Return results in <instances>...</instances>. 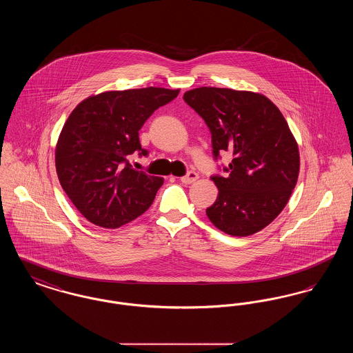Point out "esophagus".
<instances>
[{"mask_svg":"<svg viewBox=\"0 0 353 353\" xmlns=\"http://www.w3.org/2000/svg\"><path fill=\"white\" fill-rule=\"evenodd\" d=\"M197 179H199V174H197L196 172H189L186 176L181 177V183H184V184H192V183H194Z\"/></svg>","mask_w":353,"mask_h":353,"instance_id":"esophagus-1","label":"esophagus"}]
</instances>
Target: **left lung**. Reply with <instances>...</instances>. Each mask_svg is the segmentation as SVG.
<instances>
[{
    "label": "left lung",
    "mask_w": 353,
    "mask_h": 353,
    "mask_svg": "<svg viewBox=\"0 0 353 353\" xmlns=\"http://www.w3.org/2000/svg\"><path fill=\"white\" fill-rule=\"evenodd\" d=\"M184 101L212 132L213 154L233 153L206 216L221 232L248 236L265 229L285 209L299 176L298 143L279 108L262 94L200 87Z\"/></svg>",
    "instance_id": "left-lung-1"
}]
</instances>
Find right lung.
I'll list each match as a JSON object with an SVG mask.
<instances>
[{"instance_id":"obj_1","label":"right lung","mask_w":353,"mask_h":353,"mask_svg":"<svg viewBox=\"0 0 353 353\" xmlns=\"http://www.w3.org/2000/svg\"><path fill=\"white\" fill-rule=\"evenodd\" d=\"M179 92L163 87L105 91L88 97L70 114L55 147V168L84 219L117 229L151 206L164 179L136 170L127 157L148 153L139 130Z\"/></svg>"}]
</instances>
